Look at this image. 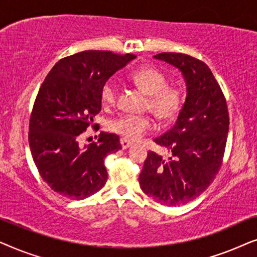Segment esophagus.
<instances>
[{
	"label": "esophagus",
	"instance_id": "esophagus-1",
	"mask_svg": "<svg viewBox=\"0 0 257 257\" xmlns=\"http://www.w3.org/2000/svg\"><path fill=\"white\" fill-rule=\"evenodd\" d=\"M120 145H121V147H122V150H126V149H128V147H131L133 144L130 142V140H127V139H125V138H121L120 139Z\"/></svg>",
	"mask_w": 257,
	"mask_h": 257
}]
</instances>
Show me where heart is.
I'll return each instance as SVG.
<instances>
[{
	"label": "heart",
	"instance_id": "obj_1",
	"mask_svg": "<svg viewBox=\"0 0 257 257\" xmlns=\"http://www.w3.org/2000/svg\"><path fill=\"white\" fill-rule=\"evenodd\" d=\"M130 80L149 97L146 108L161 124H170L180 113L184 93L179 87L168 86V79L159 70L142 68L130 75ZM117 86L113 80H106L100 90L103 106L111 107L117 101ZM112 131L125 139L137 140L153 128V120L149 115H121L111 121Z\"/></svg>",
	"mask_w": 257,
	"mask_h": 257
}]
</instances>
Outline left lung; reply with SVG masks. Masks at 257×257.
Instances as JSON below:
<instances>
[{
    "mask_svg": "<svg viewBox=\"0 0 257 257\" xmlns=\"http://www.w3.org/2000/svg\"><path fill=\"white\" fill-rule=\"evenodd\" d=\"M154 58L180 70L187 96L173 127L154 139L170 156L150 151L139 184L146 195L161 205H185L206 191L222 165L229 130L226 98L200 59L175 52Z\"/></svg>",
    "mask_w": 257,
    "mask_h": 257,
    "instance_id": "left-lung-1",
    "label": "left lung"
}]
</instances>
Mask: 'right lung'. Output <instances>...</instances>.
<instances>
[{"label": "right lung", "instance_id": "obj_1", "mask_svg": "<svg viewBox=\"0 0 257 257\" xmlns=\"http://www.w3.org/2000/svg\"><path fill=\"white\" fill-rule=\"evenodd\" d=\"M135 58L82 51L58 61L42 83L30 115L29 146L42 179L58 194L82 200L104 187V159L121 149L119 137L100 132L97 142L78 143L101 110L103 84Z\"/></svg>", "mask_w": 257, "mask_h": 257}]
</instances>
